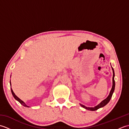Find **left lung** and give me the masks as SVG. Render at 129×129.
<instances>
[{
	"label": "left lung",
	"instance_id": "1",
	"mask_svg": "<svg viewBox=\"0 0 129 129\" xmlns=\"http://www.w3.org/2000/svg\"><path fill=\"white\" fill-rule=\"evenodd\" d=\"M112 69L113 70V86H112V89L110 91V94L108 96L106 99H105V100H104L103 101H101V102L97 106H96L94 108H88V107H86L85 106H84L83 105H82V104H80V105L83 107V108H85L87 109V110H91V111H95L98 110L100 108H102V107H104V106H105L107 104H108L109 101H110L111 98L112 97V95H113V92L114 91V90H115V80H114V76H115V74H114V71L113 68H112Z\"/></svg>",
	"mask_w": 129,
	"mask_h": 129
}]
</instances>
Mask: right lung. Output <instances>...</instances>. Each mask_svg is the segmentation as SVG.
Segmentation results:
<instances>
[{"instance_id": "add662e5", "label": "right lung", "mask_w": 129, "mask_h": 129, "mask_svg": "<svg viewBox=\"0 0 129 129\" xmlns=\"http://www.w3.org/2000/svg\"><path fill=\"white\" fill-rule=\"evenodd\" d=\"M10 85H11V83H10ZM11 91H12V94H13V96H14V98L15 99L17 100V101H18L19 103H20L21 105H23L24 106H25V107H29L28 106H27L26 104L24 103L23 101L21 100H20V99H19L18 97H17L15 95V94H14V92H13V90H12V87H11Z\"/></svg>"}]
</instances>
